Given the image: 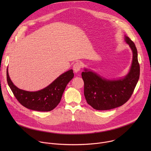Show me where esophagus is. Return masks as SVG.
I'll use <instances>...</instances> for the list:
<instances>
[{"label":"esophagus","mask_w":151,"mask_h":151,"mask_svg":"<svg viewBox=\"0 0 151 151\" xmlns=\"http://www.w3.org/2000/svg\"><path fill=\"white\" fill-rule=\"evenodd\" d=\"M81 68H82V63L80 62H76V63L74 64L73 69L75 73H78L80 71Z\"/></svg>","instance_id":"esophagus-1"}]
</instances>
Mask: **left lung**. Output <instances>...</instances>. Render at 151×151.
I'll return each instance as SVG.
<instances>
[{"mask_svg": "<svg viewBox=\"0 0 151 151\" xmlns=\"http://www.w3.org/2000/svg\"><path fill=\"white\" fill-rule=\"evenodd\" d=\"M125 41L132 50L133 61L130 72L124 78L109 80L86 69L82 72L85 99L94 109L106 111L119 107L130 99L134 91L140 76L137 51L134 43L126 36Z\"/></svg>", "mask_w": 151, "mask_h": 151, "instance_id": "left-lung-1", "label": "left lung"}]
</instances>
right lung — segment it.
<instances>
[{
  "label": "right lung",
  "mask_w": 151,
  "mask_h": 151,
  "mask_svg": "<svg viewBox=\"0 0 151 151\" xmlns=\"http://www.w3.org/2000/svg\"><path fill=\"white\" fill-rule=\"evenodd\" d=\"M74 76L73 70L63 73L50 85L41 90L31 92L20 90L11 81L7 69V82L14 96L21 104L27 109L48 112L53 110L60 102L68 83Z\"/></svg>",
  "instance_id": "add662e5"
}]
</instances>
